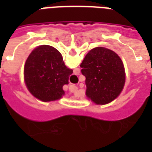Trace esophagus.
Returning a JSON list of instances; mask_svg holds the SVG:
<instances>
[{
  "mask_svg": "<svg viewBox=\"0 0 152 152\" xmlns=\"http://www.w3.org/2000/svg\"><path fill=\"white\" fill-rule=\"evenodd\" d=\"M68 89L72 93H75L77 91V89H78V87L77 86H68Z\"/></svg>",
  "mask_w": 152,
  "mask_h": 152,
  "instance_id": "obj_1",
  "label": "esophagus"
}]
</instances>
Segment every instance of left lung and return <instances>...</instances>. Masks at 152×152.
<instances>
[{
    "instance_id": "1",
    "label": "left lung",
    "mask_w": 152,
    "mask_h": 152,
    "mask_svg": "<svg viewBox=\"0 0 152 152\" xmlns=\"http://www.w3.org/2000/svg\"><path fill=\"white\" fill-rule=\"evenodd\" d=\"M86 76V96L98 105H104L120 95L125 82V72L121 58L114 51L96 47L80 64Z\"/></svg>"
}]
</instances>
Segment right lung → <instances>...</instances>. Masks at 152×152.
I'll return each instance as SVG.
<instances>
[{
  "instance_id": "right-lung-1",
  "label": "right lung",
  "mask_w": 152,
  "mask_h": 152,
  "mask_svg": "<svg viewBox=\"0 0 152 152\" xmlns=\"http://www.w3.org/2000/svg\"><path fill=\"white\" fill-rule=\"evenodd\" d=\"M72 72L58 50L44 45L32 50L26 60L25 84L35 98L43 102L54 101L64 95L63 86L68 84Z\"/></svg>"
}]
</instances>
